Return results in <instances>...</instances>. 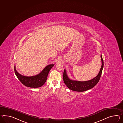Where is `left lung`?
<instances>
[{"instance_id": "left-lung-1", "label": "left lung", "mask_w": 123, "mask_h": 123, "mask_svg": "<svg viewBox=\"0 0 123 123\" xmlns=\"http://www.w3.org/2000/svg\"><path fill=\"white\" fill-rule=\"evenodd\" d=\"M100 56L101 58L102 66L99 74L96 77L90 80L81 82L70 80L67 75L66 70H64L63 74V80L68 87L70 89L74 91L83 92L90 89L96 86L100 80L102 74V70L104 67V60H103L101 55Z\"/></svg>"}]
</instances>
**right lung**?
Here are the masks:
<instances>
[{
  "mask_svg": "<svg viewBox=\"0 0 123 123\" xmlns=\"http://www.w3.org/2000/svg\"><path fill=\"white\" fill-rule=\"evenodd\" d=\"M54 64L48 65L39 74L32 76H25L19 74L14 68L15 73L17 77L26 87L37 88L42 86L47 80L48 73Z\"/></svg>",
  "mask_w": 123,
  "mask_h": 123,
  "instance_id": "obj_1",
  "label": "right lung"
}]
</instances>
